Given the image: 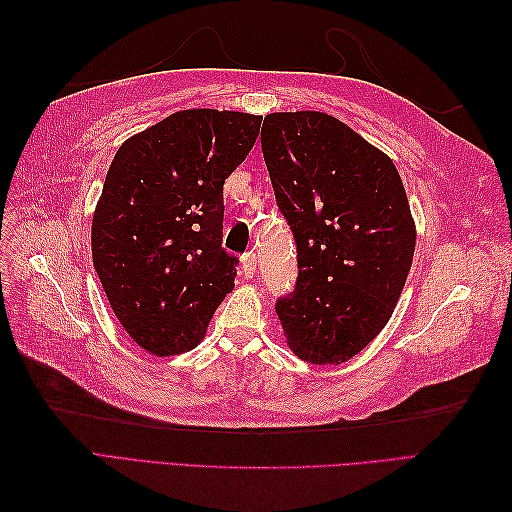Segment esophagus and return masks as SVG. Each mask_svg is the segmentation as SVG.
<instances>
[{"instance_id": "esophagus-1", "label": "esophagus", "mask_w": 512, "mask_h": 512, "mask_svg": "<svg viewBox=\"0 0 512 512\" xmlns=\"http://www.w3.org/2000/svg\"><path fill=\"white\" fill-rule=\"evenodd\" d=\"M258 269V258L254 252H247L243 254V275L245 277H254Z\"/></svg>"}]
</instances>
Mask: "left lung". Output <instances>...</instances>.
<instances>
[{
	"label": "left lung",
	"mask_w": 512,
	"mask_h": 512,
	"mask_svg": "<svg viewBox=\"0 0 512 512\" xmlns=\"http://www.w3.org/2000/svg\"><path fill=\"white\" fill-rule=\"evenodd\" d=\"M260 143L299 267L275 312L299 359L344 363L404 290L416 243L404 183L382 151L324 113H271Z\"/></svg>",
	"instance_id": "left-lung-1"
}]
</instances>
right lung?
I'll use <instances>...</instances> for the list:
<instances>
[{
    "mask_svg": "<svg viewBox=\"0 0 512 512\" xmlns=\"http://www.w3.org/2000/svg\"><path fill=\"white\" fill-rule=\"evenodd\" d=\"M262 117L194 108L115 153L91 226V254L115 316L156 356L192 350L239 258L222 247L224 181L252 151Z\"/></svg>",
    "mask_w": 512,
    "mask_h": 512,
    "instance_id": "1",
    "label": "right lung"
}]
</instances>
